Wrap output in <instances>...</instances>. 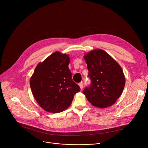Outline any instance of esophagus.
I'll return each instance as SVG.
<instances>
[{
  "label": "esophagus",
  "mask_w": 148,
  "mask_h": 148,
  "mask_svg": "<svg viewBox=\"0 0 148 148\" xmlns=\"http://www.w3.org/2000/svg\"><path fill=\"white\" fill-rule=\"evenodd\" d=\"M78 86H79V87L80 89H81V90H82V88H83V82H79V83L78 84Z\"/></svg>",
  "instance_id": "34e87169"
}]
</instances>
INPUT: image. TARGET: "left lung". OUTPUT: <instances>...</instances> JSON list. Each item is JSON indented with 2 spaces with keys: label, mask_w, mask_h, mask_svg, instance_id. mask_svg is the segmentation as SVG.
<instances>
[{
  "label": "left lung",
  "mask_w": 148,
  "mask_h": 148,
  "mask_svg": "<svg viewBox=\"0 0 148 148\" xmlns=\"http://www.w3.org/2000/svg\"><path fill=\"white\" fill-rule=\"evenodd\" d=\"M84 58L87 64L91 84L83 94L93 106L104 108L111 106L121 96L125 78L118 63L107 52L93 50Z\"/></svg>",
  "instance_id": "8db88e82"
}]
</instances>
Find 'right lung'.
<instances>
[{
    "label": "right lung",
    "mask_w": 148,
    "mask_h": 148,
    "mask_svg": "<svg viewBox=\"0 0 148 148\" xmlns=\"http://www.w3.org/2000/svg\"><path fill=\"white\" fill-rule=\"evenodd\" d=\"M68 54L56 51L37 65L30 79L32 94L47 112L58 113L67 109L79 87L71 77Z\"/></svg>",
    "instance_id": "add662e5"
}]
</instances>
